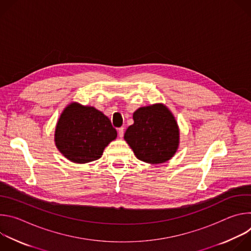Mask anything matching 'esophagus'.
Instances as JSON below:
<instances>
[{
    "label": "esophagus",
    "instance_id": "1",
    "mask_svg": "<svg viewBox=\"0 0 251 251\" xmlns=\"http://www.w3.org/2000/svg\"><path fill=\"white\" fill-rule=\"evenodd\" d=\"M118 136H119L120 138H123V136H124V128H123V127H121V128L118 129Z\"/></svg>",
    "mask_w": 251,
    "mask_h": 251
}]
</instances>
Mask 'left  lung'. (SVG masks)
Returning a JSON list of instances; mask_svg holds the SVG:
<instances>
[{
    "label": "left lung",
    "mask_w": 251,
    "mask_h": 251,
    "mask_svg": "<svg viewBox=\"0 0 251 251\" xmlns=\"http://www.w3.org/2000/svg\"><path fill=\"white\" fill-rule=\"evenodd\" d=\"M124 139L135 156L149 164L170 160L178 147L180 131L172 112L164 104L140 107L133 114Z\"/></svg>",
    "instance_id": "1"
}]
</instances>
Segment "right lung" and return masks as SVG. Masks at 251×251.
Instances as JSON below:
<instances>
[{"instance_id":"obj_1","label":"right lung","mask_w":251,"mask_h":251,"mask_svg":"<svg viewBox=\"0 0 251 251\" xmlns=\"http://www.w3.org/2000/svg\"><path fill=\"white\" fill-rule=\"evenodd\" d=\"M116 137V129L101 111L73 102L65 107L57 121L54 142L66 159L84 164L98 160Z\"/></svg>"}]
</instances>
